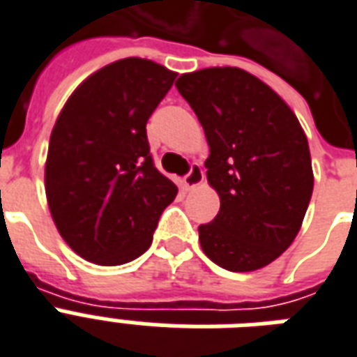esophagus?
Listing matches in <instances>:
<instances>
[{
    "mask_svg": "<svg viewBox=\"0 0 357 357\" xmlns=\"http://www.w3.org/2000/svg\"><path fill=\"white\" fill-rule=\"evenodd\" d=\"M203 181H204L203 169H201L197 164H193L192 169H190V173L184 176V181L182 182H184V188H186V190H193V188L201 186V184H203Z\"/></svg>",
    "mask_w": 357,
    "mask_h": 357,
    "instance_id": "1",
    "label": "esophagus"
}]
</instances>
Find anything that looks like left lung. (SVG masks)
Wrapping results in <instances>:
<instances>
[{
    "label": "left lung",
    "mask_w": 357,
    "mask_h": 357,
    "mask_svg": "<svg viewBox=\"0 0 357 357\" xmlns=\"http://www.w3.org/2000/svg\"><path fill=\"white\" fill-rule=\"evenodd\" d=\"M176 89L203 126L208 184L220 212L199 225L204 255L229 272H253L294 242L313 193L305 132L264 82L236 66L182 74Z\"/></svg>",
    "instance_id": "left-lung-1"
}]
</instances>
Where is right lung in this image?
Masks as SVG:
<instances>
[{
    "label": "right lung",
    "mask_w": 357,
    "mask_h": 357,
    "mask_svg": "<svg viewBox=\"0 0 357 357\" xmlns=\"http://www.w3.org/2000/svg\"><path fill=\"white\" fill-rule=\"evenodd\" d=\"M176 73L126 57L76 87L50 135L44 186L59 234L85 261L117 266L149 250L176 186L153 164L147 121Z\"/></svg>",
    "instance_id": "1"
}]
</instances>
